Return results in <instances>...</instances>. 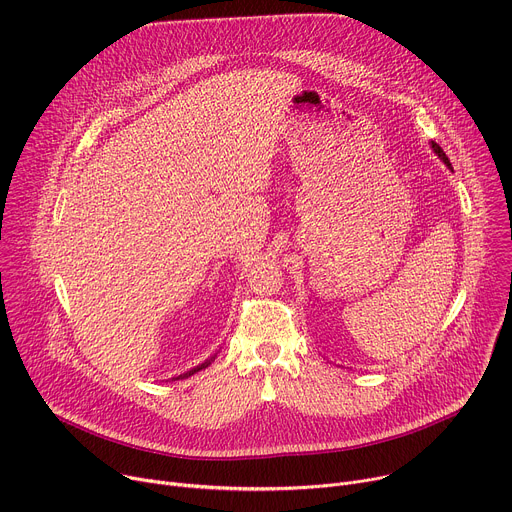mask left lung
Segmentation results:
<instances>
[{
    "label": "left lung",
    "instance_id": "left-lung-1",
    "mask_svg": "<svg viewBox=\"0 0 512 512\" xmlns=\"http://www.w3.org/2000/svg\"><path fill=\"white\" fill-rule=\"evenodd\" d=\"M431 149H433V151H435V153H437V155H439V159H441V161H443V163H445V165H447V167H449V169H451V171H453V167H451V163H449V159H447V155H445V153H443V149H441V147H439V145H437V143H433V141H431Z\"/></svg>",
    "mask_w": 512,
    "mask_h": 512
}]
</instances>
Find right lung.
I'll return each instance as SVG.
<instances>
[{
	"label": "right lung",
	"mask_w": 512,
	"mask_h": 512,
	"mask_svg": "<svg viewBox=\"0 0 512 512\" xmlns=\"http://www.w3.org/2000/svg\"><path fill=\"white\" fill-rule=\"evenodd\" d=\"M214 357H216V355H212V357H210V359H206L204 363L196 365V367H194V369H190V371H185V374H181V376H177V378H173V380H183V378H190V376H194L196 371H200V369H206V367H208V365L214 361Z\"/></svg>",
	"instance_id": "obj_1"
}]
</instances>
